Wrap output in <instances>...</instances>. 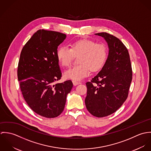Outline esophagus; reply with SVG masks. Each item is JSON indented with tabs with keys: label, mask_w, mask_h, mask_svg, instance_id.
Returning <instances> with one entry per match:
<instances>
[{
	"label": "esophagus",
	"mask_w": 151,
	"mask_h": 151,
	"mask_svg": "<svg viewBox=\"0 0 151 151\" xmlns=\"http://www.w3.org/2000/svg\"><path fill=\"white\" fill-rule=\"evenodd\" d=\"M73 85L74 86H77V85H78L79 84H80V83H79V82H77V81H73Z\"/></svg>",
	"instance_id": "obj_1"
}]
</instances>
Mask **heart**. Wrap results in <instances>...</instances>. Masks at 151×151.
Here are the masks:
<instances>
[{
    "label": "heart",
    "mask_w": 151,
    "mask_h": 151,
    "mask_svg": "<svg viewBox=\"0 0 151 151\" xmlns=\"http://www.w3.org/2000/svg\"><path fill=\"white\" fill-rule=\"evenodd\" d=\"M80 55L78 62L80 65L74 66L64 73L65 78L74 81H81L89 76L91 70L96 71L105 64L108 50L103 43L84 39L71 43L70 48L66 46L59 47L56 52L57 58L63 67L70 66L75 56Z\"/></svg>",
    "instance_id": "1"
}]
</instances>
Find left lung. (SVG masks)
I'll return each mask as SVG.
<instances>
[{
  "label": "left lung",
  "instance_id": "left-lung-1",
  "mask_svg": "<svg viewBox=\"0 0 151 151\" xmlns=\"http://www.w3.org/2000/svg\"><path fill=\"white\" fill-rule=\"evenodd\" d=\"M95 34L106 41L109 54L101 70L86 83L85 104L91 114L103 117L114 113L126 101L132 74L129 53L123 42L106 32Z\"/></svg>",
  "mask_w": 151,
  "mask_h": 151
}]
</instances>
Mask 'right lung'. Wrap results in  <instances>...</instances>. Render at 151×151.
<instances>
[{
  "label": "right lung",
  "mask_w": 151,
  "mask_h": 151,
  "mask_svg": "<svg viewBox=\"0 0 151 151\" xmlns=\"http://www.w3.org/2000/svg\"><path fill=\"white\" fill-rule=\"evenodd\" d=\"M66 37L59 32L39 29L20 54L17 77L23 97L34 112L46 118L62 113L73 86L71 80L55 84L62 77L56 52Z\"/></svg>",
  "instance_id": "add662e5"
}]
</instances>
